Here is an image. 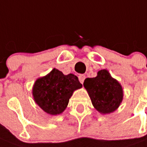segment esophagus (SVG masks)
Instances as JSON below:
<instances>
[{"label":"esophagus","instance_id":"esophagus-1","mask_svg":"<svg viewBox=\"0 0 147 147\" xmlns=\"http://www.w3.org/2000/svg\"><path fill=\"white\" fill-rule=\"evenodd\" d=\"M85 78H86V76H85V75H79V76H78V79H79V82H80L82 84L84 82V80H85Z\"/></svg>","mask_w":147,"mask_h":147}]
</instances>
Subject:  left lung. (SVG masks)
Listing matches in <instances>:
<instances>
[{
	"instance_id": "left-lung-1",
	"label": "left lung",
	"mask_w": 147,
	"mask_h": 147,
	"mask_svg": "<svg viewBox=\"0 0 147 147\" xmlns=\"http://www.w3.org/2000/svg\"><path fill=\"white\" fill-rule=\"evenodd\" d=\"M83 86L94 108L101 114L113 113L123 102V87L107 69L99 70L96 77L86 78Z\"/></svg>"
}]
</instances>
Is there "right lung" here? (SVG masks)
<instances>
[{"mask_svg":"<svg viewBox=\"0 0 147 147\" xmlns=\"http://www.w3.org/2000/svg\"><path fill=\"white\" fill-rule=\"evenodd\" d=\"M82 87L76 76L64 75L53 69L46 76L37 78L32 88V96L44 112L56 116L63 113L74 92Z\"/></svg>","mask_w":147,"mask_h":147,"instance_id":"1","label":"right lung"}]
</instances>
